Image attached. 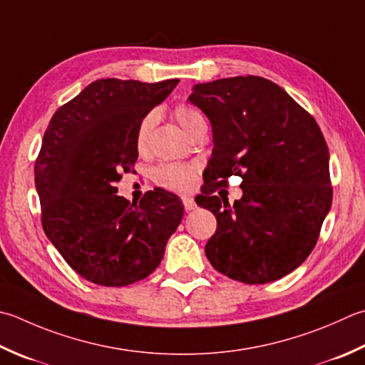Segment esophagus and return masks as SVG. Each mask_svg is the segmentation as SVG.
I'll return each mask as SVG.
<instances>
[{"mask_svg":"<svg viewBox=\"0 0 365 365\" xmlns=\"http://www.w3.org/2000/svg\"><path fill=\"white\" fill-rule=\"evenodd\" d=\"M182 202H183V209L187 210V212H190V210H195V209H196V202L192 201L191 197H183V199H182Z\"/></svg>","mask_w":365,"mask_h":365,"instance_id":"1","label":"esophagus"}]
</instances>
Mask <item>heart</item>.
<instances>
[{
	"label": "heart",
	"instance_id": "1",
	"mask_svg": "<svg viewBox=\"0 0 365 365\" xmlns=\"http://www.w3.org/2000/svg\"><path fill=\"white\" fill-rule=\"evenodd\" d=\"M174 118L190 138L199 130V128L205 125L201 112L187 104H180L175 107ZM155 120V113L148 112L147 115L142 117V120L139 121L138 130H135V148H138L139 153H144L148 147L150 134H152ZM196 174L197 169L196 166H192V164H160V166L153 170V178L163 188L175 192H185L191 190L192 183L196 180Z\"/></svg>",
	"mask_w": 365,
	"mask_h": 365
}]
</instances>
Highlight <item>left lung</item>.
Instances as JSON below:
<instances>
[{"instance_id":"1","label":"left lung","mask_w":365,"mask_h":365,"mask_svg":"<svg viewBox=\"0 0 365 365\" xmlns=\"http://www.w3.org/2000/svg\"><path fill=\"white\" fill-rule=\"evenodd\" d=\"M210 120L213 152L197 205L217 218L205 245L218 272L247 284L288 275L315 248L331 209L329 150L318 123L277 83L237 76L197 83L190 95ZM245 196H215L227 177Z\"/></svg>"}]
</instances>
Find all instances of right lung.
Segmentation results:
<instances>
[{"label": "right lung", "mask_w": 365, "mask_h": 365, "mask_svg": "<svg viewBox=\"0 0 365 365\" xmlns=\"http://www.w3.org/2000/svg\"><path fill=\"white\" fill-rule=\"evenodd\" d=\"M177 83L99 78L50 120L34 163L41 221L85 280L126 287L148 277L180 225L183 205L173 192L155 188L131 204L115 187L138 161L139 121Z\"/></svg>", "instance_id": "obj_1"}]
</instances>
